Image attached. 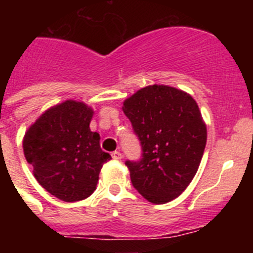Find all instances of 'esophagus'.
<instances>
[{"mask_svg":"<svg viewBox=\"0 0 253 253\" xmlns=\"http://www.w3.org/2000/svg\"><path fill=\"white\" fill-rule=\"evenodd\" d=\"M111 157L114 160H120L122 158V154L120 152H112Z\"/></svg>","mask_w":253,"mask_h":253,"instance_id":"34e87169","label":"esophagus"}]
</instances>
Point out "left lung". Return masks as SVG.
Listing matches in <instances>:
<instances>
[{"label": "left lung", "instance_id": "left-lung-1", "mask_svg": "<svg viewBox=\"0 0 253 253\" xmlns=\"http://www.w3.org/2000/svg\"><path fill=\"white\" fill-rule=\"evenodd\" d=\"M142 145L141 162H126L132 185L149 202L175 200L195 177L207 126L195 99L174 86L153 84L122 106Z\"/></svg>", "mask_w": 253, "mask_h": 253}]
</instances>
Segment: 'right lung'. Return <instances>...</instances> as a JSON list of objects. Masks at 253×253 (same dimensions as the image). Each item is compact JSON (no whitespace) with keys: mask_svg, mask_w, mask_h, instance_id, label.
I'll use <instances>...</instances> for the list:
<instances>
[{"mask_svg":"<svg viewBox=\"0 0 253 253\" xmlns=\"http://www.w3.org/2000/svg\"><path fill=\"white\" fill-rule=\"evenodd\" d=\"M93 109L66 100L42 112L27 129L23 150L38 182L65 202L85 200L95 191L110 154L101 150L100 134L90 131Z\"/></svg>","mask_w":253,"mask_h":253,"instance_id":"obj_1","label":"right lung"}]
</instances>
